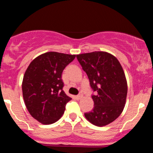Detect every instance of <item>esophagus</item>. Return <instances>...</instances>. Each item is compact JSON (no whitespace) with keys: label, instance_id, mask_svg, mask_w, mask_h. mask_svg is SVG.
<instances>
[{"label":"esophagus","instance_id":"1","mask_svg":"<svg viewBox=\"0 0 153 153\" xmlns=\"http://www.w3.org/2000/svg\"><path fill=\"white\" fill-rule=\"evenodd\" d=\"M76 98L77 99H81L82 98V94H80L79 95H78V96H76Z\"/></svg>","mask_w":153,"mask_h":153}]
</instances>
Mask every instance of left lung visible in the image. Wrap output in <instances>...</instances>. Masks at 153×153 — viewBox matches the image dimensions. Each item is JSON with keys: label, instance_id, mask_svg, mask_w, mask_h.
I'll return each instance as SVG.
<instances>
[{"label": "left lung", "instance_id": "1", "mask_svg": "<svg viewBox=\"0 0 153 153\" xmlns=\"http://www.w3.org/2000/svg\"><path fill=\"white\" fill-rule=\"evenodd\" d=\"M96 94L94 107L85 117L91 124L103 127L113 122L124 110L127 95V82L117 57L106 52L77 54Z\"/></svg>", "mask_w": 153, "mask_h": 153}]
</instances>
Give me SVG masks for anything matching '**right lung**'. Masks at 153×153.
Returning <instances> with one entry per match:
<instances>
[{"label": "right lung", "mask_w": 153, "mask_h": 153, "mask_svg": "<svg viewBox=\"0 0 153 153\" xmlns=\"http://www.w3.org/2000/svg\"><path fill=\"white\" fill-rule=\"evenodd\" d=\"M75 54L49 52L31 61L24 73L22 93L28 111L43 124H51L62 117L66 103L72 99L62 88V73Z\"/></svg>", "instance_id": "right-lung-1"}]
</instances>
